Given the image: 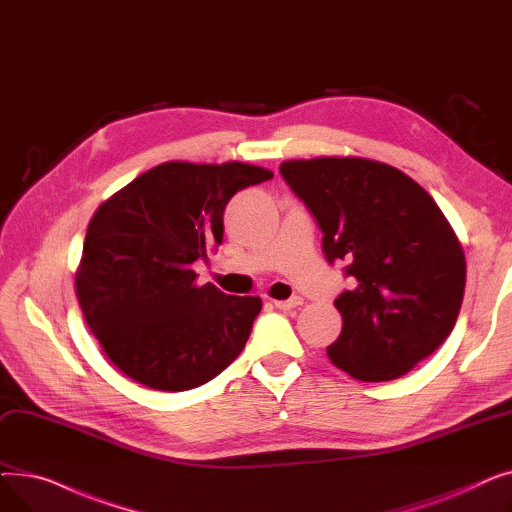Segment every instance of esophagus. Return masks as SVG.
Wrapping results in <instances>:
<instances>
[{"label":"esophagus","instance_id":"1","mask_svg":"<svg viewBox=\"0 0 512 512\" xmlns=\"http://www.w3.org/2000/svg\"><path fill=\"white\" fill-rule=\"evenodd\" d=\"M274 305H276L278 309H282V311H288V309H294V307L303 305V299L297 297V294H294V297H290V299H286V301H274Z\"/></svg>","mask_w":512,"mask_h":512}]
</instances>
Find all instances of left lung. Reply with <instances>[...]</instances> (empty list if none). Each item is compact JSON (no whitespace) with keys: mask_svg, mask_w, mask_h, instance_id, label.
<instances>
[{"mask_svg":"<svg viewBox=\"0 0 512 512\" xmlns=\"http://www.w3.org/2000/svg\"><path fill=\"white\" fill-rule=\"evenodd\" d=\"M280 174L324 232L353 290L334 301L342 332L330 361L361 382L411 371L450 336L467 263L444 213L413 178L363 157L292 159Z\"/></svg>","mask_w":512,"mask_h":512,"instance_id":"left-lung-1","label":"left lung"}]
</instances>
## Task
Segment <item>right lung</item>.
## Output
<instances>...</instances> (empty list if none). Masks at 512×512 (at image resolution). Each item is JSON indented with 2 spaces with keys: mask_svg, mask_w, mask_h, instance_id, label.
<instances>
[{
  "mask_svg": "<svg viewBox=\"0 0 512 512\" xmlns=\"http://www.w3.org/2000/svg\"><path fill=\"white\" fill-rule=\"evenodd\" d=\"M270 178V170L240 161H166L99 205L76 297L105 355L128 378L153 390H191L245 348L261 299L197 286L193 263L222 242L234 193Z\"/></svg>",
  "mask_w": 512,
  "mask_h": 512,
  "instance_id": "obj_1",
  "label": "right lung"
}]
</instances>
